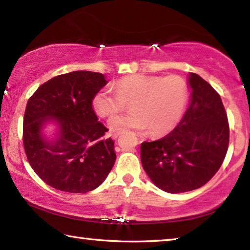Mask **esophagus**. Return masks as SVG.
I'll return each instance as SVG.
<instances>
[{
	"label": "esophagus",
	"mask_w": 250,
	"mask_h": 250,
	"mask_svg": "<svg viewBox=\"0 0 250 250\" xmlns=\"http://www.w3.org/2000/svg\"><path fill=\"white\" fill-rule=\"evenodd\" d=\"M110 134H111L112 139H117L120 135V131H112V132L110 133Z\"/></svg>",
	"instance_id": "obj_1"
}]
</instances>
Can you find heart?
I'll return each instance as SVG.
<instances>
[{
	"label": "heart",
	"mask_w": 250,
	"mask_h": 250,
	"mask_svg": "<svg viewBox=\"0 0 250 250\" xmlns=\"http://www.w3.org/2000/svg\"><path fill=\"white\" fill-rule=\"evenodd\" d=\"M116 90L103 88L92 97L91 105L97 116L108 118L132 103L130 115L115 116L109 120L110 129L146 131L155 137L174 128L188 103V86L180 76L129 75L118 80Z\"/></svg>",
	"instance_id": "obj_1"
}]
</instances>
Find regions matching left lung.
I'll use <instances>...</instances> for the list:
<instances>
[{"mask_svg": "<svg viewBox=\"0 0 250 250\" xmlns=\"http://www.w3.org/2000/svg\"><path fill=\"white\" fill-rule=\"evenodd\" d=\"M188 108L170 133L141 143V162L153 184L177 194L200 188L221 167L229 126L221 96L197 74L189 73Z\"/></svg>", "mask_w": 250, "mask_h": 250, "instance_id": "left-lung-1", "label": "left lung"}]
</instances>
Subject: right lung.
Segmentation results:
<instances>
[{"label": "right lung", "instance_id": "1", "mask_svg": "<svg viewBox=\"0 0 250 250\" xmlns=\"http://www.w3.org/2000/svg\"><path fill=\"white\" fill-rule=\"evenodd\" d=\"M103 74L71 71L49 79L28 99L23 143L34 172L52 188L87 193L98 188L115 164V142L98 121L91 100L107 84ZM52 137L44 132L48 125Z\"/></svg>", "mask_w": 250, "mask_h": 250}]
</instances>
